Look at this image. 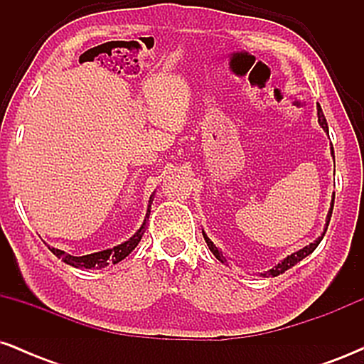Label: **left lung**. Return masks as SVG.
Segmentation results:
<instances>
[{
    "mask_svg": "<svg viewBox=\"0 0 364 364\" xmlns=\"http://www.w3.org/2000/svg\"><path fill=\"white\" fill-rule=\"evenodd\" d=\"M318 123H320V127L325 129V132L328 133V124H327V119H325V116H323V112H321V107H318ZM330 150H332V157H333V162H336V156H333V147H330ZM333 198H336V193H333ZM333 198H332V205H330V210H328V214H327V223H325V229H323V235H321L318 240L316 241H313V243H310L308 246H304L303 250H299V252H296V253H292V255H289V257H286L284 258V260L281 262V263H277V265L274 267V269H270L269 272H265V274H262L263 277H267V275H269V277H277L279 274H284L286 272V270H289L291 267H294L296 263L298 262H301L303 258H306L308 255H311L313 252H315V248L316 246L320 245V241L323 240V236H325V231H327V228H328V223H330V217H332V210H333ZM203 237H205V243H207V246H208V250H210L212 253L215 255V258L217 260H220V262H228L225 260V257L223 255V252H220L219 248H217V246L212 243L210 240H208V236L205 235V232H203Z\"/></svg>",
    "mask_w": 364,
    "mask_h": 364,
    "instance_id": "1",
    "label": "left lung"
}]
</instances>
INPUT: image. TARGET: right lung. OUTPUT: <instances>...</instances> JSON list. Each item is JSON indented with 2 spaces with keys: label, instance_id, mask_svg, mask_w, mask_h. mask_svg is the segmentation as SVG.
I'll use <instances>...</instances> for the list:
<instances>
[{
  "label": "right lung",
  "instance_id": "add662e5",
  "mask_svg": "<svg viewBox=\"0 0 364 364\" xmlns=\"http://www.w3.org/2000/svg\"><path fill=\"white\" fill-rule=\"evenodd\" d=\"M152 202H154V193L150 195L149 205H147V214H145V220H144V224H141V228L135 232V235L129 237L128 241L114 246V248L102 250V252H97V253L83 255V257H73V255L65 253L63 250H58V248H49V250H51V252L56 255L58 258H61L63 262L68 263V265H72V267H77V269H104V267H107L109 263H118L123 260V258H127L128 255L136 248V245L140 243L141 236H144V232H145V225H147Z\"/></svg>",
  "mask_w": 364,
  "mask_h": 364
}]
</instances>
